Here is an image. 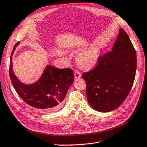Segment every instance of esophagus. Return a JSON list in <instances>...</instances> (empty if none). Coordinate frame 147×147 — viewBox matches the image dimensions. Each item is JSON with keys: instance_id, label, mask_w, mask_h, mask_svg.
Segmentation results:
<instances>
[{"instance_id": "34e87169", "label": "esophagus", "mask_w": 147, "mask_h": 147, "mask_svg": "<svg viewBox=\"0 0 147 147\" xmlns=\"http://www.w3.org/2000/svg\"><path fill=\"white\" fill-rule=\"evenodd\" d=\"M81 73L79 72V71H76L74 72V78H75V79H78V78H80L81 77Z\"/></svg>"}]
</instances>
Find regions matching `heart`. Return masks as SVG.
<instances>
[{
  "label": "heart",
  "instance_id": "1",
  "mask_svg": "<svg viewBox=\"0 0 147 147\" xmlns=\"http://www.w3.org/2000/svg\"><path fill=\"white\" fill-rule=\"evenodd\" d=\"M99 56V51L96 47H91L80 54L76 57V61L78 65L81 67L88 68L96 64Z\"/></svg>",
  "mask_w": 147,
  "mask_h": 147
}]
</instances>
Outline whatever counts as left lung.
<instances>
[{
  "instance_id": "left-lung-1",
  "label": "left lung",
  "mask_w": 147,
  "mask_h": 147,
  "mask_svg": "<svg viewBox=\"0 0 147 147\" xmlns=\"http://www.w3.org/2000/svg\"><path fill=\"white\" fill-rule=\"evenodd\" d=\"M136 70V51L127 34L120 28L112 50L99 57L96 66L82 75L90 105L100 112L118 108L131 89Z\"/></svg>"
}]
</instances>
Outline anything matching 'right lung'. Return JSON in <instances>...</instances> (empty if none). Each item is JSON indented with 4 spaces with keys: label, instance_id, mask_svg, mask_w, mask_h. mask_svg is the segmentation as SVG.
<instances>
[{
    "label": "right lung",
    "instance_id": "right-lung-1",
    "mask_svg": "<svg viewBox=\"0 0 147 147\" xmlns=\"http://www.w3.org/2000/svg\"><path fill=\"white\" fill-rule=\"evenodd\" d=\"M19 44V42L15 44L12 55ZM12 66L11 56L10 78L19 96L27 105L44 113L53 112L59 108L68 89L74 82V72L69 68L61 69L47 65L38 80L32 84H26L17 78Z\"/></svg>",
    "mask_w": 147,
    "mask_h": 147
}]
</instances>
